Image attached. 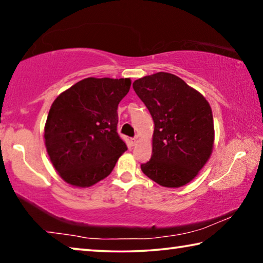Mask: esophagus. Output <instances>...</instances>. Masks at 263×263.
Returning <instances> with one entry per match:
<instances>
[{
	"instance_id": "esophagus-1",
	"label": "esophagus",
	"mask_w": 263,
	"mask_h": 263,
	"mask_svg": "<svg viewBox=\"0 0 263 263\" xmlns=\"http://www.w3.org/2000/svg\"><path fill=\"white\" fill-rule=\"evenodd\" d=\"M138 142V136H136L135 138H132L131 139V144H132V146H135L136 144Z\"/></svg>"
}]
</instances>
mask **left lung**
I'll use <instances>...</instances> for the list:
<instances>
[{"label": "left lung", "mask_w": 263, "mask_h": 263, "mask_svg": "<svg viewBox=\"0 0 263 263\" xmlns=\"http://www.w3.org/2000/svg\"><path fill=\"white\" fill-rule=\"evenodd\" d=\"M154 122L153 149L141 171L167 188H179L210 158L215 130L210 104L174 74L160 72L133 82Z\"/></svg>", "instance_id": "1"}]
</instances>
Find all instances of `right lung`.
I'll use <instances>...</instances> for the list:
<instances>
[{
  "label": "right lung",
  "instance_id": "add662e5",
  "mask_svg": "<svg viewBox=\"0 0 263 263\" xmlns=\"http://www.w3.org/2000/svg\"><path fill=\"white\" fill-rule=\"evenodd\" d=\"M130 87V79L87 78L53 102L44 138L51 162L67 183H97L127 149L117 132V108Z\"/></svg>",
  "mask_w": 263,
  "mask_h": 263
}]
</instances>
